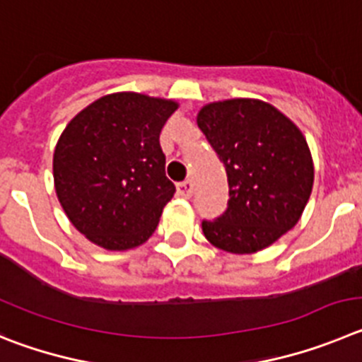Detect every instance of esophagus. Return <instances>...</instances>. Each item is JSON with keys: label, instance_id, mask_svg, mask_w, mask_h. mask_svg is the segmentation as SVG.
Instances as JSON below:
<instances>
[{"label": "esophagus", "instance_id": "34e87169", "mask_svg": "<svg viewBox=\"0 0 362 362\" xmlns=\"http://www.w3.org/2000/svg\"><path fill=\"white\" fill-rule=\"evenodd\" d=\"M177 193L180 194L182 198H191V197H193V182H191V180L180 182V184L177 185Z\"/></svg>", "mask_w": 362, "mask_h": 362}]
</instances>
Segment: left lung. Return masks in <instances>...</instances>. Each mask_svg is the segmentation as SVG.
Masks as SVG:
<instances>
[{
    "instance_id": "left-lung-1",
    "label": "left lung",
    "mask_w": 362,
    "mask_h": 362,
    "mask_svg": "<svg viewBox=\"0 0 362 362\" xmlns=\"http://www.w3.org/2000/svg\"><path fill=\"white\" fill-rule=\"evenodd\" d=\"M198 128L223 162L227 211L204 221L207 242L230 254H254L278 242L301 218L314 185V160L301 129L259 99L202 106Z\"/></svg>"
}]
</instances>
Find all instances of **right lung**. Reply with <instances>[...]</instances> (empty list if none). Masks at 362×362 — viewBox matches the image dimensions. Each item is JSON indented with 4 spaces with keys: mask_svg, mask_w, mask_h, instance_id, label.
I'll list each match as a JSON object with an SVG mask.
<instances>
[{
    "mask_svg": "<svg viewBox=\"0 0 362 362\" xmlns=\"http://www.w3.org/2000/svg\"><path fill=\"white\" fill-rule=\"evenodd\" d=\"M180 104L115 92L88 104L54 149V187L64 214L106 250L148 242L175 194L165 177L160 132Z\"/></svg>",
    "mask_w": 362,
    "mask_h": 362,
    "instance_id": "add662e5",
    "label": "right lung"
}]
</instances>
